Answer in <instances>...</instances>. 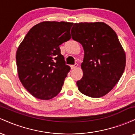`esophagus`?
Masks as SVG:
<instances>
[{
	"mask_svg": "<svg viewBox=\"0 0 135 135\" xmlns=\"http://www.w3.org/2000/svg\"><path fill=\"white\" fill-rule=\"evenodd\" d=\"M77 66H78V64H77V63H75V65H71L70 67H71V69H75V68H77Z\"/></svg>",
	"mask_w": 135,
	"mask_h": 135,
	"instance_id": "1",
	"label": "esophagus"
}]
</instances>
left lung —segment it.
<instances>
[{
    "mask_svg": "<svg viewBox=\"0 0 135 135\" xmlns=\"http://www.w3.org/2000/svg\"><path fill=\"white\" fill-rule=\"evenodd\" d=\"M71 34L84 51L79 90L89 97H103L118 83L126 66V55L117 34L103 22L74 23Z\"/></svg>",
    "mask_w": 135,
    "mask_h": 135,
    "instance_id": "1",
    "label": "left lung"
}]
</instances>
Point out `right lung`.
<instances>
[{"mask_svg":"<svg viewBox=\"0 0 135 135\" xmlns=\"http://www.w3.org/2000/svg\"><path fill=\"white\" fill-rule=\"evenodd\" d=\"M73 23L43 21L28 31L16 51L19 79L34 97L49 100L58 94L70 67L59 46L70 39Z\"/></svg>","mask_w":135,"mask_h":135,"instance_id":"1","label":"right lung"}]
</instances>
